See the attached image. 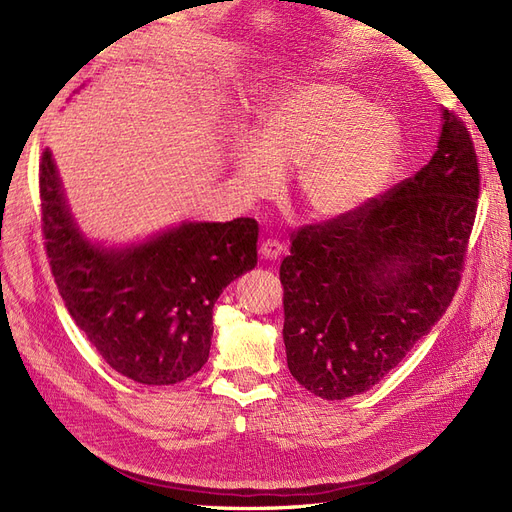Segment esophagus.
Instances as JSON below:
<instances>
[{"label":"esophagus","mask_w":512,"mask_h":512,"mask_svg":"<svg viewBox=\"0 0 512 512\" xmlns=\"http://www.w3.org/2000/svg\"><path fill=\"white\" fill-rule=\"evenodd\" d=\"M281 253H283V244L279 240H264L259 246V255L264 259H270V261L279 259Z\"/></svg>","instance_id":"34e87169"}]
</instances>
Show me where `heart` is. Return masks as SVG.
Wrapping results in <instances>:
<instances>
[{"label": "heart", "mask_w": 512, "mask_h": 512, "mask_svg": "<svg viewBox=\"0 0 512 512\" xmlns=\"http://www.w3.org/2000/svg\"><path fill=\"white\" fill-rule=\"evenodd\" d=\"M401 152L399 122L386 107L337 81L298 85L261 113L259 139L233 150L236 178L251 197H272L296 171L298 199L317 221H341L382 195Z\"/></svg>", "instance_id": "1"}]
</instances>
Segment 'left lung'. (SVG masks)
Wrapping results in <instances>:
<instances>
[{"mask_svg":"<svg viewBox=\"0 0 512 512\" xmlns=\"http://www.w3.org/2000/svg\"><path fill=\"white\" fill-rule=\"evenodd\" d=\"M442 115L437 150L414 178L354 216L291 236L281 264L287 367L321 399L373 388L459 287L480 173L470 130Z\"/></svg>","mask_w":512,"mask_h":512,"instance_id":"left-lung-1","label":"left lung"}]
</instances>
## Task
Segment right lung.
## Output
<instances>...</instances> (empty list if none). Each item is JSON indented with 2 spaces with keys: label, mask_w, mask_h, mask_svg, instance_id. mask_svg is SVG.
Returning <instances> with one entry per match:
<instances>
[{
  "label": "right lung",
  "mask_w": 512,
  "mask_h": 512,
  "mask_svg": "<svg viewBox=\"0 0 512 512\" xmlns=\"http://www.w3.org/2000/svg\"><path fill=\"white\" fill-rule=\"evenodd\" d=\"M40 203L57 289L102 360L148 386L195 375L210 356L214 302L257 266L255 218L182 223L141 244L105 248L79 231L49 148Z\"/></svg>",
  "instance_id": "right-lung-1"
}]
</instances>
